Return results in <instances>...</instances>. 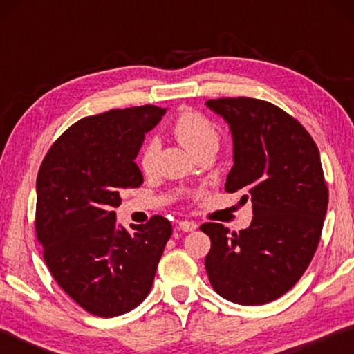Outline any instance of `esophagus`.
Here are the masks:
<instances>
[{
    "label": "esophagus",
    "instance_id": "1",
    "mask_svg": "<svg viewBox=\"0 0 354 354\" xmlns=\"http://www.w3.org/2000/svg\"><path fill=\"white\" fill-rule=\"evenodd\" d=\"M178 227H179V230H181V231H184V232H192V231H195L196 227H198V225H196L195 221L183 220V221H179Z\"/></svg>",
    "mask_w": 354,
    "mask_h": 354
}]
</instances>
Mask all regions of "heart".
<instances>
[{
	"label": "heart",
	"mask_w": 354,
	"mask_h": 354,
	"mask_svg": "<svg viewBox=\"0 0 354 354\" xmlns=\"http://www.w3.org/2000/svg\"><path fill=\"white\" fill-rule=\"evenodd\" d=\"M170 129L171 134L176 137V140L187 148L192 154H195L207 145H217L218 143V131L215 128V124L196 111H183L173 120ZM156 156H158L156 143L147 142L140 149L139 158L143 171H153L156 165Z\"/></svg>",
	"instance_id": "obj_1"
}]
</instances>
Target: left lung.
Returning a JSON list of instances; mask_svg holds the SVG:
<instances>
[{
    "instance_id": "left-lung-1",
    "label": "left lung",
    "mask_w": 354,
    "mask_h": 354,
    "mask_svg": "<svg viewBox=\"0 0 354 354\" xmlns=\"http://www.w3.org/2000/svg\"><path fill=\"white\" fill-rule=\"evenodd\" d=\"M231 128L234 165L225 190L253 203L247 230L205 223L211 237L205 267L214 290L232 303L259 306L289 292L319 247L328 207L320 153L297 118L268 101H206Z\"/></svg>"
}]
</instances>
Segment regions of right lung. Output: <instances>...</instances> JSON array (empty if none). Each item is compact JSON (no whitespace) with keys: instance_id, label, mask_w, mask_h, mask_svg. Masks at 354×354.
Wrapping results in <instances>:
<instances>
[{"instance_id":"add662e5","label":"right lung","mask_w":354,"mask_h":354,"mask_svg":"<svg viewBox=\"0 0 354 354\" xmlns=\"http://www.w3.org/2000/svg\"><path fill=\"white\" fill-rule=\"evenodd\" d=\"M167 109L145 104L81 118L53 143L37 175L35 234L62 290L98 317L129 313L151 290L171 223L154 215L134 232L115 223L122 190L140 187L134 162Z\"/></svg>"}]
</instances>
